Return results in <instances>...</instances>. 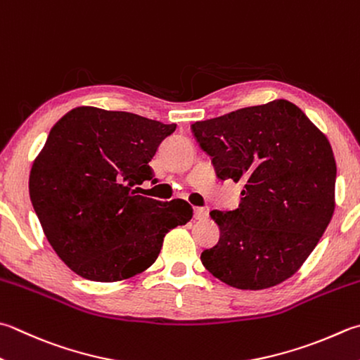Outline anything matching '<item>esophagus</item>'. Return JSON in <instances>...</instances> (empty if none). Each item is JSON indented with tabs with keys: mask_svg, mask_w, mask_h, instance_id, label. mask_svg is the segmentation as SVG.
<instances>
[{
	"mask_svg": "<svg viewBox=\"0 0 360 360\" xmlns=\"http://www.w3.org/2000/svg\"><path fill=\"white\" fill-rule=\"evenodd\" d=\"M207 210L202 207H194V219H205L207 218Z\"/></svg>",
	"mask_w": 360,
	"mask_h": 360,
	"instance_id": "obj_1",
	"label": "esophagus"
}]
</instances>
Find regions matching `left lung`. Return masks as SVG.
<instances>
[{
  "mask_svg": "<svg viewBox=\"0 0 360 360\" xmlns=\"http://www.w3.org/2000/svg\"><path fill=\"white\" fill-rule=\"evenodd\" d=\"M221 180L241 181L233 212H210L219 241L200 255L216 279L238 290L279 285L300 271L335 210L337 166L320 128L288 100L193 124Z\"/></svg>",
  "mask_w": 360,
  "mask_h": 360,
  "instance_id": "8db88e82",
  "label": "left lung"
}]
</instances>
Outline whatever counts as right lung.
<instances>
[{"mask_svg": "<svg viewBox=\"0 0 360 360\" xmlns=\"http://www.w3.org/2000/svg\"><path fill=\"white\" fill-rule=\"evenodd\" d=\"M175 124L78 106L32 162L30 195L54 252L75 274L117 282L152 266L169 230L193 218L186 200L139 194L148 162Z\"/></svg>", "mask_w": 360, "mask_h": 360, "instance_id": "1", "label": "right lung"}]
</instances>
